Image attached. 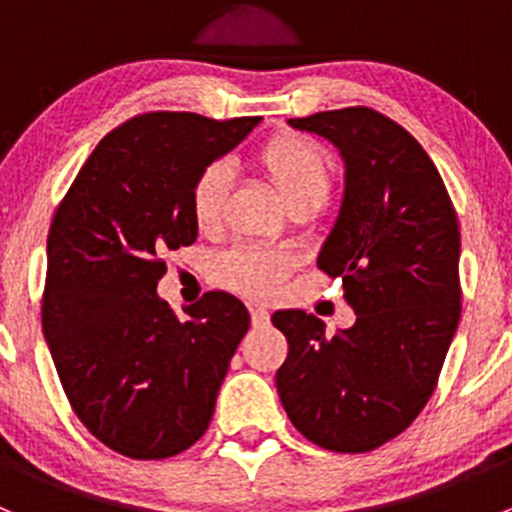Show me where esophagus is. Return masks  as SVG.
I'll return each mask as SVG.
<instances>
[{
  "mask_svg": "<svg viewBox=\"0 0 512 512\" xmlns=\"http://www.w3.org/2000/svg\"><path fill=\"white\" fill-rule=\"evenodd\" d=\"M250 319H252V327L262 329L270 324V312L265 307H250Z\"/></svg>",
  "mask_w": 512,
  "mask_h": 512,
  "instance_id": "obj_1",
  "label": "esophagus"
}]
</instances>
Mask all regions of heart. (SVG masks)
I'll return each mask as SVG.
<instances>
[{"label":"heart","mask_w":512,"mask_h":512,"mask_svg":"<svg viewBox=\"0 0 512 512\" xmlns=\"http://www.w3.org/2000/svg\"><path fill=\"white\" fill-rule=\"evenodd\" d=\"M252 165L277 190L289 213H317L329 200L337 178V163L329 148L304 133H277L267 138L255 153ZM230 170L225 163H208L190 185V218L200 232H215L223 225ZM294 257L270 247H237L220 260L218 275L232 292L250 299L277 294Z\"/></svg>","instance_id":"1"}]
</instances>
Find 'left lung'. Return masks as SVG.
<instances>
[{
    "label": "left lung",
    "mask_w": 512,
    "mask_h": 512,
    "mask_svg": "<svg viewBox=\"0 0 512 512\" xmlns=\"http://www.w3.org/2000/svg\"><path fill=\"white\" fill-rule=\"evenodd\" d=\"M342 151L347 190L319 270L342 277L352 329L302 309L272 314L289 352L277 391L304 438L369 453L404 433L438 384L461 319V230L421 143L369 106L289 118Z\"/></svg>",
    "instance_id": "obj_1"
}]
</instances>
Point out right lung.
<instances>
[{"label": "right lung", "instance_id": "obj_1", "mask_svg": "<svg viewBox=\"0 0 512 512\" xmlns=\"http://www.w3.org/2000/svg\"><path fill=\"white\" fill-rule=\"evenodd\" d=\"M257 123L175 111L128 118L101 138L51 220L46 344L74 414L121 456H178L208 431L250 314L232 294L205 292L183 322L156 287L165 252L198 237L195 175Z\"/></svg>", "mask_w": 512, "mask_h": 512}]
</instances>
